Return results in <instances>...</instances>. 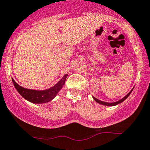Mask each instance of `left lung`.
<instances>
[{"label": "left lung", "instance_id": "obj_1", "mask_svg": "<svg viewBox=\"0 0 150 150\" xmlns=\"http://www.w3.org/2000/svg\"><path fill=\"white\" fill-rule=\"evenodd\" d=\"M133 89L131 90V91H130L129 93H128L127 95H126V96H124V98H121V100H119V101H117V102H114V103H106V102H103V101H101V100H98V99H97V98H95V97H93V99H94V100L96 102H97V103H99V104H100V105H105V106H109V107H112V106H115V105H119V104H120V103H122V102H124L125 100L126 99V98H128V96H130V94H131V92L132 91H133Z\"/></svg>", "mask_w": 150, "mask_h": 150}]
</instances>
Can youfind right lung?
Here are the masks:
<instances>
[{
    "mask_svg": "<svg viewBox=\"0 0 150 150\" xmlns=\"http://www.w3.org/2000/svg\"><path fill=\"white\" fill-rule=\"evenodd\" d=\"M67 74H65L55 85L45 90H32L23 88L15 81L12 78V83L20 96L27 101L34 104H43L50 102L57 96L59 91L62 88Z\"/></svg>",
    "mask_w": 150,
    "mask_h": 150,
    "instance_id": "add662e5",
    "label": "right lung"
}]
</instances>
